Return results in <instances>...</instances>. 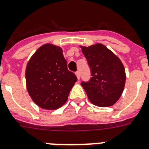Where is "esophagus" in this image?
<instances>
[{
	"mask_svg": "<svg viewBox=\"0 0 149 149\" xmlns=\"http://www.w3.org/2000/svg\"><path fill=\"white\" fill-rule=\"evenodd\" d=\"M75 74H76V76H77V79H80V77H81V74H80V72H79V71H77V72H75Z\"/></svg>",
	"mask_w": 149,
	"mask_h": 149,
	"instance_id": "34e87169",
	"label": "esophagus"
}]
</instances>
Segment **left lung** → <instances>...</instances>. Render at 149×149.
Instances as JSON below:
<instances>
[{
	"label": "left lung",
	"mask_w": 149,
	"mask_h": 149,
	"mask_svg": "<svg viewBox=\"0 0 149 149\" xmlns=\"http://www.w3.org/2000/svg\"><path fill=\"white\" fill-rule=\"evenodd\" d=\"M81 48L90 68L91 77L81 84L91 103L102 107L113 105L125 87L126 77L123 64L102 44Z\"/></svg>",
	"instance_id": "obj_1"
}]
</instances>
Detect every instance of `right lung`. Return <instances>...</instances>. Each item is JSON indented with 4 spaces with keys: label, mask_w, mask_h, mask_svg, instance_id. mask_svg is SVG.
I'll return each instance as SVG.
<instances>
[{
    "label": "right lung",
    "mask_w": 149,
    "mask_h": 149,
    "mask_svg": "<svg viewBox=\"0 0 149 149\" xmlns=\"http://www.w3.org/2000/svg\"><path fill=\"white\" fill-rule=\"evenodd\" d=\"M28 93L39 107L47 110L60 108L66 102L74 84V73L67 68L62 48L51 44L41 46L26 68Z\"/></svg>",
    "instance_id": "add662e5"
}]
</instances>
